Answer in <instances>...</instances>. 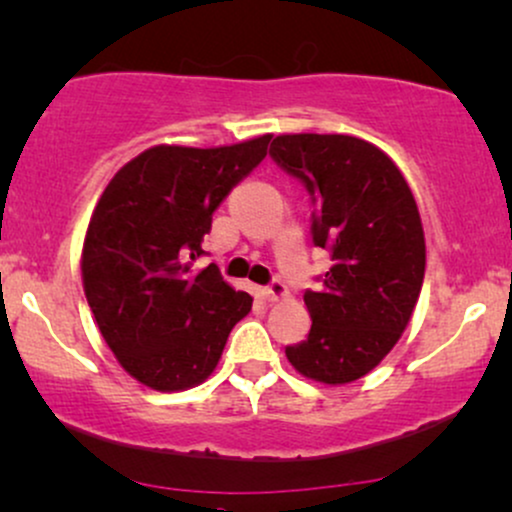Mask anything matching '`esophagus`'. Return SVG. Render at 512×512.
I'll use <instances>...</instances> for the list:
<instances>
[{
    "mask_svg": "<svg viewBox=\"0 0 512 512\" xmlns=\"http://www.w3.org/2000/svg\"><path fill=\"white\" fill-rule=\"evenodd\" d=\"M262 298L269 300V303H276V300H286L288 298V288L283 286L281 281H272L269 286L262 288Z\"/></svg>",
    "mask_w": 512,
    "mask_h": 512,
    "instance_id": "34e87169",
    "label": "esophagus"
}]
</instances>
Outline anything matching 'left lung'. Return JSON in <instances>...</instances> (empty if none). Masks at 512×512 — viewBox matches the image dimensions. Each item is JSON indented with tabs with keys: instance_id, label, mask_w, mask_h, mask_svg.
I'll use <instances>...</instances> for the list:
<instances>
[{
	"instance_id": "1",
	"label": "left lung",
	"mask_w": 512,
	"mask_h": 512,
	"mask_svg": "<svg viewBox=\"0 0 512 512\" xmlns=\"http://www.w3.org/2000/svg\"><path fill=\"white\" fill-rule=\"evenodd\" d=\"M269 155L310 190L312 238L331 252L322 288L305 293L310 334L286 357L307 379L350 384L391 353L420 298V209L393 159L355 135L283 133Z\"/></svg>"
}]
</instances>
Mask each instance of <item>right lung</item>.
<instances>
[{
    "label": "right lung",
    "mask_w": 512,
    "mask_h": 512,
    "mask_svg": "<svg viewBox=\"0 0 512 512\" xmlns=\"http://www.w3.org/2000/svg\"><path fill=\"white\" fill-rule=\"evenodd\" d=\"M272 133L219 147L155 145L116 171L92 212L80 274L97 329L150 389L202 384L252 298L217 264L195 272L212 214L262 162Z\"/></svg>",
    "instance_id": "right-lung-1"
}]
</instances>
